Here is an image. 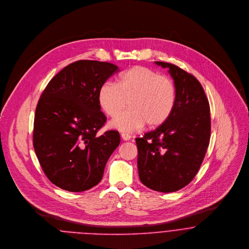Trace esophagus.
<instances>
[{"instance_id": "34e87169", "label": "esophagus", "mask_w": 249, "mask_h": 249, "mask_svg": "<svg viewBox=\"0 0 249 249\" xmlns=\"http://www.w3.org/2000/svg\"><path fill=\"white\" fill-rule=\"evenodd\" d=\"M121 137H122V139H123L124 141H128V140L131 139V136L128 135V134H126V133H122Z\"/></svg>"}]
</instances>
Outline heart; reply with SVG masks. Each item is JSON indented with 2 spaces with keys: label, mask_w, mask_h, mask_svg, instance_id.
<instances>
[{
  "label": "heart",
  "mask_w": 249,
  "mask_h": 249,
  "mask_svg": "<svg viewBox=\"0 0 249 249\" xmlns=\"http://www.w3.org/2000/svg\"><path fill=\"white\" fill-rule=\"evenodd\" d=\"M177 98L173 81L146 67H133L120 75L118 84L104 82L98 90V102L109 117H116L128 103L131 109L117 117L110 126L132 132L146 124L157 127L171 116Z\"/></svg>",
  "instance_id": "b5f03b06"
}]
</instances>
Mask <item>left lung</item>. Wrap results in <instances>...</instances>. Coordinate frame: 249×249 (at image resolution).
Returning a JSON list of instances; mask_svg holds the SVG:
<instances>
[{"instance_id":"8db88e82","label":"left lung","mask_w":249,"mask_h":249,"mask_svg":"<svg viewBox=\"0 0 249 249\" xmlns=\"http://www.w3.org/2000/svg\"><path fill=\"white\" fill-rule=\"evenodd\" d=\"M156 64L169 70L176 104L164 124L136 138L137 166L143 184L168 193L187 185L200 169L211 137L210 104L192 74L173 64Z\"/></svg>"}]
</instances>
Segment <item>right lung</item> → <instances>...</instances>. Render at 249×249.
I'll return each mask as SVG.
<instances>
[{
	"instance_id": "obj_1",
	"label": "right lung",
	"mask_w": 249,
	"mask_h": 249,
	"mask_svg": "<svg viewBox=\"0 0 249 249\" xmlns=\"http://www.w3.org/2000/svg\"><path fill=\"white\" fill-rule=\"evenodd\" d=\"M118 70L106 62L77 61L55 75L40 95L34 149L46 177L62 189L80 192L95 186L120 145L116 130L96 135L106 122L98 90Z\"/></svg>"
}]
</instances>
